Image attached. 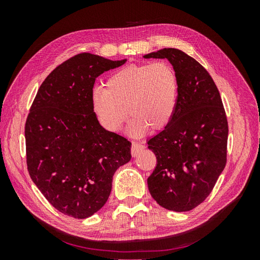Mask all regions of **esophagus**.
Returning <instances> with one entry per match:
<instances>
[{
    "mask_svg": "<svg viewBox=\"0 0 260 260\" xmlns=\"http://www.w3.org/2000/svg\"><path fill=\"white\" fill-rule=\"evenodd\" d=\"M144 148V145H142L141 143H137V142H132V146H131V155L132 156H137L142 149Z\"/></svg>",
    "mask_w": 260,
    "mask_h": 260,
    "instance_id": "esophagus-1",
    "label": "esophagus"
}]
</instances>
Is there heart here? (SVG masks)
I'll return each instance as SVG.
<instances>
[{
    "label": "heart",
    "mask_w": 260,
    "mask_h": 260,
    "mask_svg": "<svg viewBox=\"0 0 260 260\" xmlns=\"http://www.w3.org/2000/svg\"><path fill=\"white\" fill-rule=\"evenodd\" d=\"M178 90V76L169 62L128 65L109 76L106 88L93 90V112L109 132L121 130L128 113L129 130L135 135L148 128L162 130L176 113Z\"/></svg>",
    "instance_id": "obj_1"
}]
</instances>
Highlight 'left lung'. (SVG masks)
Segmentation results:
<instances>
[{"label":"left lung","instance_id":"1","mask_svg":"<svg viewBox=\"0 0 260 260\" xmlns=\"http://www.w3.org/2000/svg\"><path fill=\"white\" fill-rule=\"evenodd\" d=\"M143 57L167 58L179 81L174 118L147 142L157 159L148 190L164 208L192 210L210 194L226 162L222 101L207 70L184 52L162 49Z\"/></svg>","mask_w":260,"mask_h":260}]
</instances>
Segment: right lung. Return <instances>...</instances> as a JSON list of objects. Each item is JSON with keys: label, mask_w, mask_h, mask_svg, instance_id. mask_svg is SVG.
Here are the masks:
<instances>
[{"label": "right lung", "mask_w": 260, "mask_h": 260, "mask_svg": "<svg viewBox=\"0 0 260 260\" xmlns=\"http://www.w3.org/2000/svg\"><path fill=\"white\" fill-rule=\"evenodd\" d=\"M91 53L67 59L45 78L25 127L27 167L53 207L84 219L105 205L131 142L100 124L92 107L96 78L123 65Z\"/></svg>", "instance_id": "right-lung-1"}]
</instances>
